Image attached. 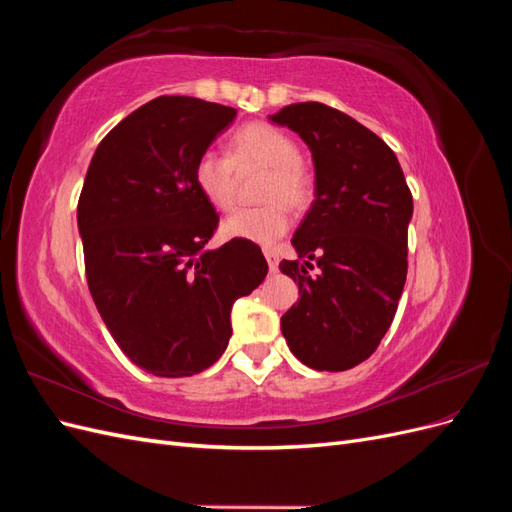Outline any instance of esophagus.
I'll list each match as a JSON object with an SVG mask.
<instances>
[{"label":"esophagus","instance_id":"esophagus-1","mask_svg":"<svg viewBox=\"0 0 512 512\" xmlns=\"http://www.w3.org/2000/svg\"><path fill=\"white\" fill-rule=\"evenodd\" d=\"M265 258H267V262H269V269L275 271V269H277V254H275L273 250H265Z\"/></svg>","mask_w":512,"mask_h":512}]
</instances>
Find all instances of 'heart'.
<instances>
[{
	"label": "heart",
	"mask_w": 512,
	"mask_h": 512,
	"mask_svg": "<svg viewBox=\"0 0 512 512\" xmlns=\"http://www.w3.org/2000/svg\"><path fill=\"white\" fill-rule=\"evenodd\" d=\"M265 168L258 198L265 205L239 209L222 224L224 237L271 245L290 226L288 209H301L314 192V179L299 158L294 138L269 123H250L230 138L228 156L205 151L196 160L194 181L198 192L218 211H230L237 203V168Z\"/></svg>",
	"instance_id": "b5f03b06"
}]
</instances>
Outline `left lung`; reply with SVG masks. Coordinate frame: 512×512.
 Returning <instances> with one entry per match:
<instances>
[{"instance_id": "8db88e82", "label": "left lung", "mask_w": 512, "mask_h": 512, "mask_svg": "<svg viewBox=\"0 0 512 512\" xmlns=\"http://www.w3.org/2000/svg\"><path fill=\"white\" fill-rule=\"evenodd\" d=\"M312 151L314 203L280 269L301 299L282 316L290 352L318 371H346L376 352L408 273L412 194L393 149L359 121L320 102L269 115ZM314 259L321 273L309 276Z\"/></svg>"}]
</instances>
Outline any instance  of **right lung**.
I'll use <instances>...</instances> for the list:
<instances>
[{
  "label": "right lung",
  "instance_id": "right-lung-1",
  "mask_svg": "<svg viewBox=\"0 0 512 512\" xmlns=\"http://www.w3.org/2000/svg\"><path fill=\"white\" fill-rule=\"evenodd\" d=\"M237 111L160 96L108 132L76 209L98 312L128 359L160 378L194 376L220 359L230 309L269 271L260 247L207 243L220 215L198 192L196 160Z\"/></svg>",
  "mask_w": 512,
  "mask_h": 512
}]
</instances>
